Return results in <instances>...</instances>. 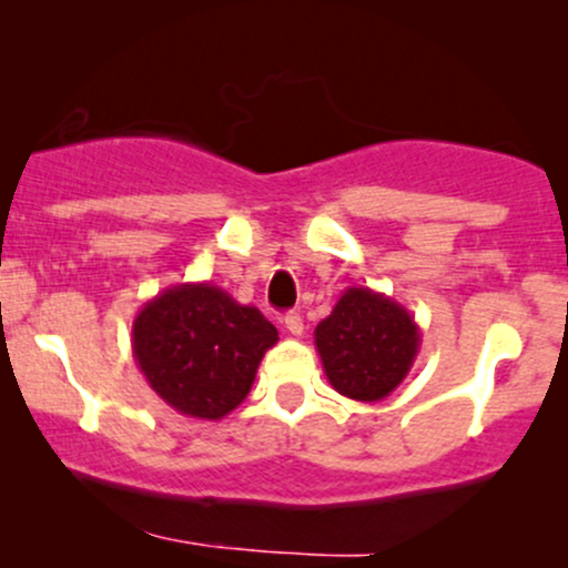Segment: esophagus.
Here are the masks:
<instances>
[{
	"label": "esophagus",
	"instance_id": "34e87169",
	"mask_svg": "<svg viewBox=\"0 0 568 568\" xmlns=\"http://www.w3.org/2000/svg\"><path fill=\"white\" fill-rule=\"evenodd\" d=\"M283 325L288 328V334H293V336L304 334V321H302V315H298V312H285Z\"/></svg>",
	"mask_w": 568,
	"mask_h": 568
}]
</instances>
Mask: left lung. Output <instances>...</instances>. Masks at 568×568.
Instances as JSON below:
<instances>
[{
    "label": "left lung",
    "mask_w": 568,
    "mask_h": 568,
    "mask_svg": "<svg viewBox=\"0 0 568 568\" xmlns=\"http://www.w3.org/2000/svg\"><path fill=\"white\" fill-rule=\"evenodd\" d=\"M422 334L410 312L384 293L347 288L315 328L323 371L338 395L384 400L408 376Z\"/></svg>",
    "instance_id": "1"
}]
</instances>
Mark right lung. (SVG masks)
Segmentation results:
<instances>
[{
  "label": "right lung",
  "mask_w": 568,
  "mask_h": 568,
  "mask_svg": "<svg viewBox=\"0 0 568 568\" xmlns=\"http://www.w3.org/2000/svg\"><path fill=\"white\" fill-rule=\"evenodd\" d=\"M277 328L256 306L211 283L171 285L133 321V357L149 387L179 414L219 422L251 393Z\"/></svg>",
  "instance_id": "1"
}]
</instances>
